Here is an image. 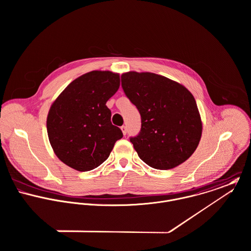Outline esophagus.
Wrapping results in <instances>:
<instances>
[{"label": "esophagus", "instance_id": "obj_1", "mask_svg": "<svg viewBox=\"0 0 251 251\" xmlns=\"http://www.w3.org/2000/svg\"><path fill=\"white\" fill-rule=\"evenodd\" d=\"M121 131H122L123 135L125 136V135L127 134V128H126V126H122V127H121Z\"/></svg>", "mask_w": 251, "mask_h": 251}]
</instances>
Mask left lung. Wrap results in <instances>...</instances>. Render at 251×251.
Returning <instances> with one entry per match:
<instances>
[{"instance_id": "obj_1", "label": "left lung", "mask_w": 251, "mask_h": 251, "mask_svg": "<svg viewBox=\"0 0 251 251\" xmlns=\"http://www.w3.org/2000/svg\"><path fill=\"white\" fill-rule=\"evenodd\" d=\"M121 82L142 117L140 134L130 140L139 157L159 170L185 162L198 148L202 132L192 93L175 80L149 72L124 73Z\"/></svg>"}]
</instances>
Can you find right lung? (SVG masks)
I'll list each match as a JSON object with an SVG mask.
<instances>
[{"mask_svg": "<svg viewBox=\"0 0 251 251\" xmlns=\"http://www.w3.org/2000/svg\"><path fill=\"white\" fill-rule=\"evenodd\" d=\"M119 86V74L92 71L73 80L51 103L49 140L64 164L87 172L108 158L115 142L123 137L111 124V112L105 105Z\"/></svg>", "mask_w": 251, "mask_h": 251, "instance_id": "add662e5", "label": "right lung"}]
</instances>
